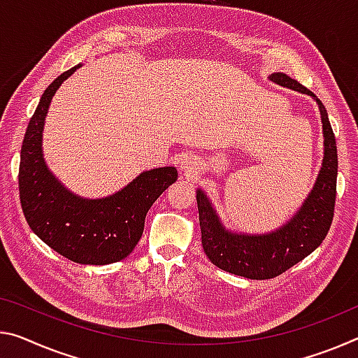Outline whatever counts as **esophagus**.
I'll use <instances>...</instances> for the list:
<instances>
[{
    "mask_svg": "<svg viewBox=\"0 0 358 358\" xmlns=\"http://www.w3.org/2000/svg\"><path fill=\"white\" fill-rule=\"evenodd\" d=\"M180 167L186 173H194L197 167H199V161H197L196 156L192 155H185L180 159Z\"/></svg>",
    "mask_w": 358,
    "mask_h": 358,
    "instance_id": "esophagus-1",
    "label": "esophagus"
}]
</instances>
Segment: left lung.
Segmentation results:
<instances>
[{"instance_id": "1", "label": "left lung", "mask_w": 358, "mask_h": 358, "mask_svg": "<svg viewBox=\"0 0 358 358\" xmlns=\"http://www.w3.org/2000/svg\"><path fill=\"white\" fill-rule=\"evenodd\" d=\"M271 81L315 99L308 87L283 73H274ZM315 101L322 115L325 156L314 189L290 223L264 236L232 234L221 226L207 196L197 191L202 247L220 269L253 280L274 279L314 252L330 231L336 201L338 151L325 106L319 99Z\"/></svg>"}]
</instances>
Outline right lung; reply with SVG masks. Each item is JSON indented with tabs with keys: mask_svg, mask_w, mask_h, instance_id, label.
I'll use <instances>...</instances> for the list:
<instances>
[{
	"mask_svg": "<svg viewBox=\"0 0 358 358\" xmlns=\"http://www.w3.org/2000/svg\"><path fill=\"white\" fill-rule=\"evenodd\" d=\"M79 68L54 79L28 122L20 150V206L31 231L62 257L81 264H110L129 257L145 228L148 210L178 178L175 167L143 172L116 194L99 201L66 191L46 167L41 137L55 90Z\"/></svg>",
	"mask_w": 358,
	"mask_h": 358,
	"instance_id": "right-lung-1",
	"label": "right lung"
}]
</instances>
